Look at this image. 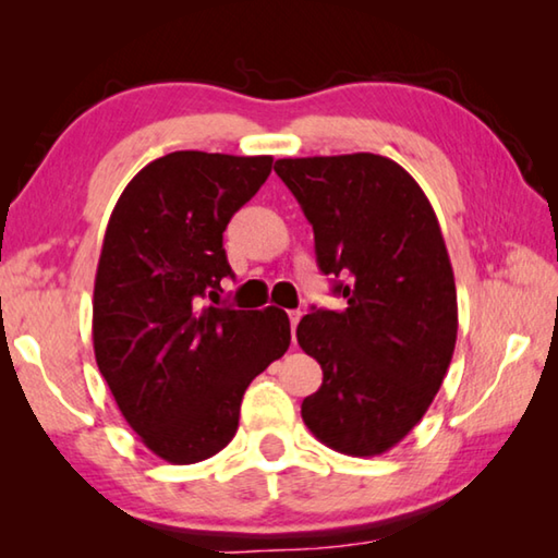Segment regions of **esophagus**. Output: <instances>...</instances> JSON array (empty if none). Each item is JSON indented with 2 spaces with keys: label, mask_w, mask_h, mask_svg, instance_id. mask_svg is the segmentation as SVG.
<instances>
[{
  "label": "esophagus",
  "mask_w": 558,
  "mask_h": 558,
  "mask_svg": "<svg viewBox=\"0 0 558 558\" xmlns=\"http://www.w3.org/2000/svg\"><path fill=\"white\" fill-rule=\"evenodd\" d=\"M288 317H290V332H292V339H295V329H298V323H300L302 313H300V310H292V313H288Z\"/></svg>",
  "instance_id": "obj_1"
}]
</instances>
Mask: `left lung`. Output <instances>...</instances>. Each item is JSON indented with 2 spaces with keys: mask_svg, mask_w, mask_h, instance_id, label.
Wrapping results in <instances>:
<instances>
[{
  "mask_svg": "<svg viewBox=\"0 0 558 558\" xmlns=\"http://www.w3.org/2000/svg\"><path fill=\"white\" fill-rule=\"evenodd\" d=\"M276 172L347 302L339 313L313 307L298 325V344L323 366L302 421L337 452L381 456L428 411L456 349V278L436 211L381 155L278 159Z\"/></svg>",
  "mask_w": 558,
  "mask_h": 558,
  "instance_id": "obj_1",
  "label": "left lung"
}]
</instances>
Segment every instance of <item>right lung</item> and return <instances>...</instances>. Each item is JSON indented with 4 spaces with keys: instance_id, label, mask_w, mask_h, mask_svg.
Here are the masks:
<instances>
[{
    "instance_id": "1",
    "label": "right lung",
    "mask_w": 558,
    "mask_h": 558,
    "mask_svg": "<svg viewBox=\"0 0 558 558\" xmlns=\"http://www.w3.org/2000/svg\"><path fill=\"white\" fill-rule=\"evenodd\" d=\"M272 157L182 149L132 177L110 214L93 290V349L120 413L172 465L216 456L248 384L290 347L278 307L209 306L233 278L223 231Z\"/></svg>"
}]
</instances>
